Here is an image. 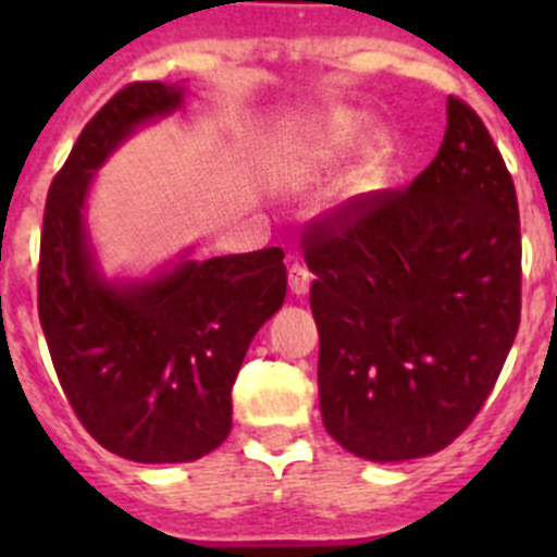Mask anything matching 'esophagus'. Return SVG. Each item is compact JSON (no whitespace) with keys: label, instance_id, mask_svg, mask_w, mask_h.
Masks as SVG:
<instances>
[{"label":"esophagus","instance_id":"34e87169","mask_svg":"<svg viewBox=\"0 0 557 557\" xmlns=\"http://www.w3.org/2000/svg\"><path fill=\"white\" fill-rule=\"evenodd\" d=\"M287 278H289V289H293L295 295L309 293V284H312V273H309L307 264H304V262H293V264H289Z\"/></svg>","mask_w":557,"mask_h":557}]
</instances>
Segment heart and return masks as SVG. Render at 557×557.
<instances>
[{"mask_svg": "<svg viewBox=\"0 0 557 557\" xmlns=\"http://www.w3.org/2000/svg\"><path fill=\"white\" fill-rule=\"evenodd\" d=\"M362 127L366 125L359 120V113L348 111V108H334V111L323 113L321 120H314L307 127V136H304L301 147H298V166L314 172L334 164V161L343 159L357 145L359 136H362ZM359 184H376V166H368Z\"/></svg>", "mask_w": 557, "mask_h": 557, "instance_id": "1", "label": "heart"}]
</instances>
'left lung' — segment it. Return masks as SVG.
<instances>
[{"instance_id":"left-lung-1","label":"left lung","mask_w":557,"mask_h":557,"mask_svg":"<svg viewBox=\"0 0 557 557\" xmlns=\"http://www.w3.org/2000/svg\"><path fill=\"white\" fill-rule=\"evenodd\" d=\"M444 145L407 189L346 200L304 231L329 435L396 462L441 451L482 410L521 318L513 178L449 97Z\"/></svg>"}]
</instances>
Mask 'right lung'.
Segmentation results:
<instances>
[{"label": "right lung", "instance_id": "obj_1", "mask_svg": "<svg viewBox=\"0 0 557 557\" xmlns=\"http://www.w3.org/2000/svg\"><path fill=\"white\" fill-rule=\"evenodd\" d=\"M184 88L131 83L88 120L47 195L38 318L86 432L136 462H191L231 432V387L250 339L287 295L282 248L175 264L111 284L88 248L83 206L97 166Z\"/></svg>", "mask_w": 557, "mask_h": 557}]
</instances>
